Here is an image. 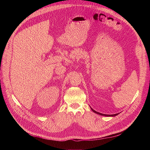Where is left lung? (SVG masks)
Masks as SVG:
<instances>
[{
	"instance_id": "8db88e82",
	"label": "left lung",
	"mask_w": 150,
	"mask_h": 150,
	"mask_svg": "<svg viewBox=\"0 0 150 150\" xmlns=\"http://www.w3.org/2000/svg\"><path fill=\"white\" fill-rule=\"evenodd\" d=\"M90 108H91V107H90ZM91 110H92L94 112L96 113V114H98V115H101V116H107V117H114V116H117V115H118V114H120V113H116V114H114V115H105V114H103V113H100V112H97L96 111L94 110L93 109V108H91Z\"/></svg>"
}]
</instances>
